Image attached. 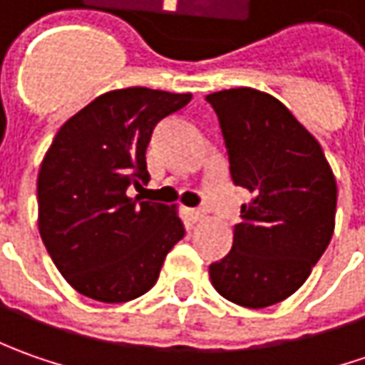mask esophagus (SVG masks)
<instances>
[{
  "instance_id": "34e87169",
  "label": "esophagus",
  "mask_w": 365,
  "mask_h": 365,
  "mask_svg": "<svg viewBox=\"0 0 365 365\" xmlns=\"http://www.w3.org/2000/svg\"><path fill=\"white\" fill-rule=\"evenodd\" d=\"M205 217V213L201 209H189V219L192 223H197V221H201Z\"/></svg>"
}]
</instances>
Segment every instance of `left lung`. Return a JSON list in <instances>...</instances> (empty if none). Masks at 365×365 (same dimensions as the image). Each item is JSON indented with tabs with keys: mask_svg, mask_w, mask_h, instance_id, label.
<instances>
[{
	"mask_svg": "<svg viewBox=\"0 0 365 365\" xmlns=\"http://www.w3.org/2000/svg\"><path fill=\"white\" fill-rule=\"evenodd\" d=\"M215 109L242 205L225 258L209 266L227 301L264 309L302 287L335 227L337 185L323 150L268 93L250 87L207 95Z\"/></svg>",
	"mask_w": 365,
	"mask_h": 365,
	"instance_id": "8db88e82",
	"label": "left lung"
}]
</instances>
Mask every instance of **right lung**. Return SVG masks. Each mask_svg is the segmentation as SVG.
<instances>
[{
    "mask_svg": "<svg viewBox=\"0 0 365 365\" xmlns=\"http://www.w3.org/2000/svg\"><path fill=\"white\" fill-rule=\"evenodd\" d=\"M190 93L118 89L54 135L38 173V227L58 272L93 301L125 302L156 284L185 225L173 207L128 197L150 175L146 148Z\"/></svg>",
    "mask_w": 365,
    "mask_h": 365,
    "instance_id": "1",
    "label": "right lung"
}]
</instances>
